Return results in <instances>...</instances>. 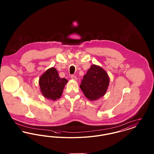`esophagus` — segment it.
I'll use <instances>...</instances> for the list:
<instances>
[{"label": "esophagus", "instance_id": "1", "mask_svg": "<svg viewBox=\"0 0 154 154\" xmlns=\"http://www.w3.org/2000/svg\"><path fill=\"white\" fill-rule=\"evenodd\" d=\"M71 79L74 81L77 80V78L75 75H72L71 76Z\"/></svg>", "mask_w": 154, "mask_h": 154}]
</instances>
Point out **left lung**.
<instances>
[{"label":"left lung","mask_w":154,"mask_h":154,"mask_svg":"<svg viewBox=\"0 0 154 154\" xmlns=\"http://www.w3.org/2000/svg\"><path fill=\"white\" fill-rule=\"evenodd\" d=\"M109 83L107 72L102 67L94 64L84 76L80 87L88 99L95 101L106 94Z\"/></svg>","instance_id":"left-lung-1"}]
</instances>
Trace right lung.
<instances>
[{
  "instance_id": "add662e5",
  "label": "right lung",
  "mask_w": 154,
  "mask_h": 154,
  "mask_svg": "<svg viewBox=\"0 0 154 154\" xmlns=\"http://www.w3.org/2000/svg\"><path fill=\"white\" fill-rule=\"evenodd\" d=\"M67 81L65 79L60 78L57 69L52 67L40 76L38 83L44 97L55 101L60 97Z\"/></svg>"
}]
</instances>
